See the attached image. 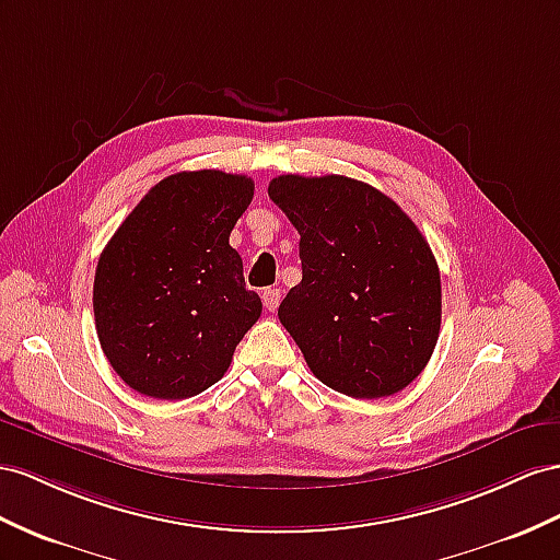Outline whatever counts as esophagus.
Here are the masks:
<instances>
[{
	"label": "esophagus",
	"instance_id": "obj_1",
	"mask_svg": "<svg viewBox=\"0 0 560 560\" xmlns=\"http://www.w3.org/2000/svg\"><path fill=\"white\" fill-rule=\"evenodd\" d=\"M262 303H265V307L269 312H275L279 307V303H281V291L279 289H265L262 291Z\"/></svg>",
	"mask_w": 560,
	"mask_h": 560
}]
</instances>
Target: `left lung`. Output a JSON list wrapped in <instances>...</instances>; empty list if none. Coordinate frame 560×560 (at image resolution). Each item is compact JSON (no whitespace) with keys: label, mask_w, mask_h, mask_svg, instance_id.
<instances>
[{"label":"left lung","mask_w":560,"mask_h":560,"mask_svg":"<svg viewBox=\"0 0 560 560\" xmlns=\"http://www.w3.org/2000/svg\"><path fill=\"white\" fill-rule=\"evenodd\" d=\"M267 191L300 234L303 281L279 319L312 374L357 399L407 388L442 317L440 269L419 226L393 198L342 175H281Z\"/></svg>","instance_id":"left-lung-1"}]
</instances>
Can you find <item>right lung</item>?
Segmentation results:
<instances>
[{
  "label": "right lung",
  "mask_w": 560,
  "mask_h": 560,
  "mask_svg": "<svg viewBox=\"0 0 560 560\" xmlns=\"http://www.w3.org/2000/svg\"><path fill=\"white\" fill-rule=\"evenodd\" d=\"M246 175L177 172L127 214L98 257L94 322L102 350L132 390L186 399L208 390L260 319L229 234L253 200Z\"/></svg>",
  "instance_id": "add662e5"
}]
</instances>
